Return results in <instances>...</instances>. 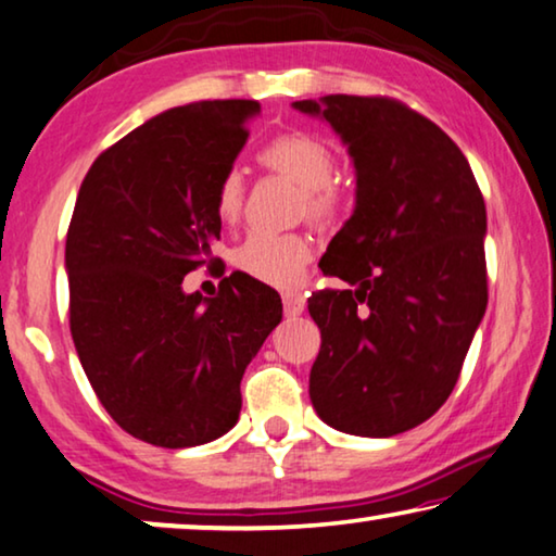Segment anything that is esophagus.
I'll return each instance as SVG.
<instances>
[{"label": "esophagus", "mask_w": 556, "mask_h": 556, "mask_svg": "<svg viewBox=\"0 0 556 556\" xmlns=\"http://www.w3.org/2000/svg\"><path fill=\"white\" fill-rule=\"evenodd\" d=\"M283 307H286V315H301L305 311V298L301 293H286L283 295Z\"/></svg>", "instance_id": "34e87169"}]
</instances>
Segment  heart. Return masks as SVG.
Wrapping results in <instances>:
<instances>
[{
	"label": "heart",
	"mask_w": 556,
	"mask_h": 556,
	"mask_svg": "<svg viewBox=\"0 0 556 556\" xmlns=\"http://www.w3.org/2000/svg\"><path fill=\"white\" fill-rule=\"evenodd\" d=\"M258 161L273 174L303 189L305 218L315 226L336 224L343 211V195L330 181L336 174V153L318 136L286 131L273 136L261 149ZM245 203V184L238 168L220 174L213 189V213L224 226L238 224ZM311 243L301 233H266L255 230L233 251L236 268L261 283L293 288L301 283L311 263Z\"/></svg>",
	"instance_id": "heart-1"
}]
</instances>
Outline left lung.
Instances as JSON below:
<instances>
[{
  "instance_id": "1",
  "label": "left lung",
  "mask_w": 556,
  "mask_h": 556,
  "mask_svg": "<svg viewBox=\"0 0 556 556\" xmlns=\"http://www.w3.org/2000/svg\"><path fill=\"white\" fill-rule=\"evenodd\" d=\"M357 170L355 213L323 261L353 290L307 301L320 328L311 400L340 432L390 438L445 405L486 307V211L465 153L390 97L328 93Z\"/></svg>"
}]
</instances>
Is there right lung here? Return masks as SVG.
Returning <instances> with one entry per match:
<instances>
[{
    "mask_svg": "<svg viewBox=\"0 0 556 556\" xmlns=\"http://www.w3.org/2000/svg\"><path fill=\"white\" fill-rule=\"evenodd\" d=\"M253 99L176 106L101 151L66 230L70 328L99 403L136 440L193 447L238 422L241 378L283 318L273 288L228 276L216 298L184 293L213 266V189L249 139Z\"/></svg>",
    "mask_w": 556,
    "mask_h": 556,
    "instance_id": "right-lung-1",
    "label": "right lung"
}]
</instances>
